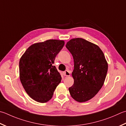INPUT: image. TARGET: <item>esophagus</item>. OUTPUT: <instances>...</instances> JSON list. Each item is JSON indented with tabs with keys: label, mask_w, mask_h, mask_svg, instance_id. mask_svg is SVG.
<instances>
[{
	"label": "esophagus",
	"mask_w": 126,
	"mask_h": 126,
	"mask_svg": "<svg viewBox=\"0 0 126 126\" xmlns=\"http://www.w3.org/2000/svg\"><path fill=\"white\" fill-rule=\"evenodd\" d=\"M64 75L66 76H69L70 75V71L69 70H65L64 71Z\"/></svg>",
	"instance_id": "obj_1"
}]
</instances>
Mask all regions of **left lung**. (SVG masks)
<instances>
[{"label": "left lung", "instance_id": "left-lung-1", "mask_svg": "<svg viewBox=\"0 0 126 126\" xmlns=\"http://www.w3.org/2000/svg\"><path fill=\"white\" fill-rule=\"evenodd\" d=\"M66 47L74 59V84L69 88L70 95L78 102H85L97 94L104 85L108 64L99 47L82 38H74Z\"/></svg>", "mask_w": 126, "mask_h": 126}]
</instances>
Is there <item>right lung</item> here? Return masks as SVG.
Instances as JSON below:
<instances>
[{"mask_svg": "<svg viewBox=\"0 0 126 126\" xmlns=\"http://www.w3.org/2000/svg\"><path fill=\"white\" fill-rule=\"evenodd\" d=\"M64 45L63 40L56 39L33 44L20 58L21 83L29 97L36 102L50 100L61 82V76L53 64Z\"/></svg>", "mask_w": 126, "mask_h": 126, "instance_id": "obj_1", "label": "right lung"}]
</instances>
